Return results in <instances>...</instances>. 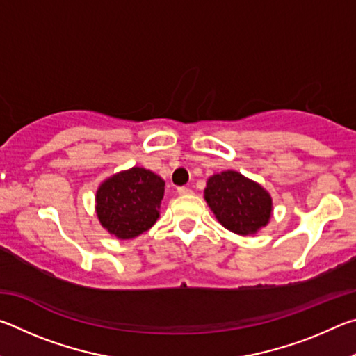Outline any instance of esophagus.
<instances>
[{
	"label": "esophagus",
	"instance_id": "1",
	"mask_svg": "<svg viewBox=\"0 0 356 356\" xmlns=\"http://www.w3.org/2000/svg\"><path fill=\"white\" fill-rule=\"evenodd\" d=\"M177 193H179V195H182V196L191 195V188H190V186H179V188H177Z\"/></svg>",
	"mask_w": 356,
	"mask_h": 356
}]
</instances>
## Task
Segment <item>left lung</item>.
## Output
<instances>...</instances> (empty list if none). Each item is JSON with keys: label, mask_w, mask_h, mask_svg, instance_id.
<instances>
[{"label": "left lung", "mask_w": 356, "mask_h": 356, "mask_svg": "<svg viewBox=\"0 0 356 356\" xmlns=\"http://www.w3.org/2000/svg\"><path fill=\"white\" fill-rule=\"evenodd\" d=\"M206 201L222 226L248 236L267 225L272 216V197L261 185L236 171L209 179Z\"/></svg>", "instance_id": "1"}]
</instances>
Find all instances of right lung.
Returning a JSON list of instances; mask_svg holds the SVG:
<instances>
[{
  "instance_id": "add662e5",
  "label": "right lung",
  "mask_w": 356,
  "mask_h": 356,
  "mask_svg": "<svg viewBox=\"0 0 356 356\" xmlns=\"http://www.w3.org/2000/svg\"><path fill=\"white\" fill-rule=\"evenodd\" d=\"M165 182L144 168H131L105 180L97 191V216L118 238H134L159 218Z\"/></svg>"
}]
</instances>
